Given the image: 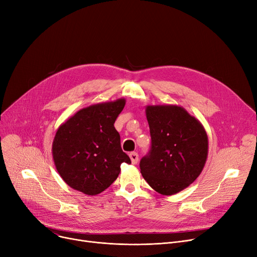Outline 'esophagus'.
<instances>
[{
	"label": "esophagus",
	"mask_w": 257,
	"mask_h": 257,
	"mask_svg": "<svg viewBox=\"0 0 257 257\" xmlns=\"http://www.w3.org/2000/svg\"><path fill=\"white\" fill-rule=\"evenodd\" d=\"M129 156H130V159H131V163H132L133 165L138 164V161H139V154H138L137 152H131V153L129 154Z\"/></svg>",
	"instance_id": "1"
}]
</instances>
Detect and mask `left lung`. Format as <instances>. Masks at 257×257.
<instances>
[{"instance_id": "8db88e82", "label": "left lung", "mask_w": 257, "mask_h": 257, "mask_svg": "<svg viewBox=\"0 0 257 257\" xmlns=\"http://www.w3.org/2000/svg\"><path fill=\"white\" fill-rule=\"evenodd\" d=\"M151 150L140 167L157 193L171 196L190 186L203 170L208 137L200 120L178 105H148Z\"/></svg>"}]
</instances>
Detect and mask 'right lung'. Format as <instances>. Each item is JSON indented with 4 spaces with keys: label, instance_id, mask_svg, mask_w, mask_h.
Returning a JSON list of instances; mask_svg holds the SVG:
<instances>
[{
    "label": "right lung",
    "instance_id": "obj_1",
    "mask_svg": "<svg viewBox=\"0 0 257 257\" xmlns=\"http://www.w3.org/2000/svg\"><path fill=\"white\" fill-rule=\"evenodd\" d=\"M125 104L120 98L90 105L58 127L52 154L57 172L70 187L96 196L117 178L121 164H131L113 126Z\"/></svg>",
    "mask_w": 257,
    "mask_h": 257
}]
</instances>
